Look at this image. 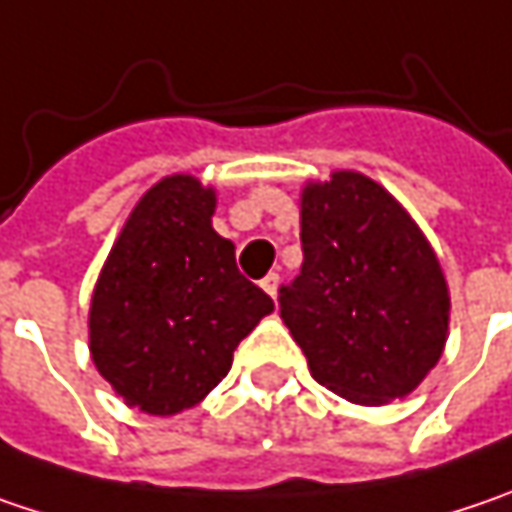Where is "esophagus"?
<instances>
[{
	"instance_id": "obj_1",
	"label": "esophagus",
	"mask_w": 512,
	"mask_h": 512,
	"mask_svg": "<svg viewBox=\"0 0 512 512\" xmlns=\"http://www.w3.org/2000/svg\"><path fill=\"white\" fill-rule=\"evenodd\" d=\"M260 286H263V289H266L272 298H278V289H281V275H278V272H269V275L260 281Z\"/></svg>"
}]
</instances>
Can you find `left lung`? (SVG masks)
<instances>
[{"label": "left lung", "mask_w": 512, "mask_h": 512, "mask_svg": "<svg viewBox=\"0 0 512 512\" xmlns=\"http://www.w3.org/2000/svg\"><path fill=\"white\" fill-rule=\"evenodd\" d=\"M301 249L278 304L316 382L359 406L414 391L446 345L449 292L403 205L374 179L339 170L304 188Z\"/></svg>", "instance_id": "left-lung-1"}]
</instances>
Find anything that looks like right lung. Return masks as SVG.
<instances>
[{"label":"right lung","mask_w":512,"mask_h":512,"mask_svg":"<svg viewBox=\"0 0 512 512\" xmlns=\"http://www.w3.org/2000/svg\"><path fill=\"white\" fill-rule=\"evenodd\" d=\"M214 191L167 176L141 196L106 257L89 350L106 382L147 414L196 406L231 371L237 345L275 310L211 228Z\"/></svg>","instance_id":"obj_1"}]
</instances>
